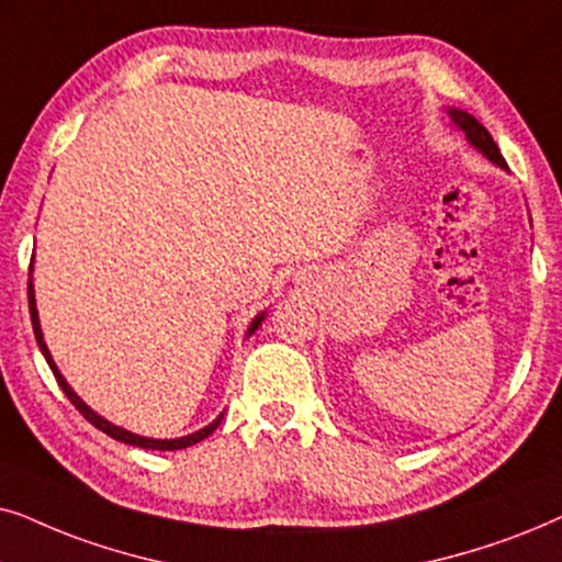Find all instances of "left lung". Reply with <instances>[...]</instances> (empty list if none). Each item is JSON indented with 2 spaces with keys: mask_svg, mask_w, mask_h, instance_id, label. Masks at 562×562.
<instances>
[{
  "mask_svg": "<svg viewBox=\"0 0 562 562\" xmlns=\"http://www.w3.org/2000/svg\"><path fill=\"white\" fill-rule=\"evenodd\" d=\"M447 115H450V120L454 123V128L462 131V136H465V140L470 146L475 148V151H481L485 159H488L491 164H496V167L501 169H508L504 156H501L496 140L491 138V133L483 128L477 120L470 115V112L465 110H458V108H447Z\"/></svg>",
  "mask_w": 562,
  "mask_h": 562,
  "instance_id": "1",
  "label": "left lung"
}]
</instances>
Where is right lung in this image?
<instances>
[{
  "instance_id": "add662e5",
  "label": "right lung",
  "mask_w": 562,
  "mask_h": 562,
  "mask_svg": "<svg viewBox=\"0 0 562 562\" xmlns=\"http://www.w3.org/2000/svg\"><path fill=\"white\" fill-rule=\"evenodd\" d=\"M30 272H33V265H30ZM27 305H30V318H33V331H35L37 347H41L43 357H46L48 368L54 370V375H56V380H58V385H61V391L66 393V398H69V401L74 403V406L79 408V414L85 416L89 424H94L97 429L108 434V437L117 439V442L133 445V447H144V450H159V452H164V450H184V447H192V445L203 442L205 437H211V434H213V431L218 429V426H221V422H223V414H221L218 418H215V422H211V424H207V426H203V429H198V431L187 434V437H177V439H154V437H140V434H133V431H128V429H123V426H117V424L108 422V418L100 416V414H97V411L89 408L87 403L81 401L77 393H74V387H71L69 383H66V378L61 375V370L56 368L54 357H50V349H48V344H46V339H43L41 318H37V305H35V288H33V277H30V280H27ZM265 316H267V311H261V313H257V316L251 318L249 328H246V336H251L254 331H257V328L261 326V321H265Z\"/></svg>"
}]
</instances>
